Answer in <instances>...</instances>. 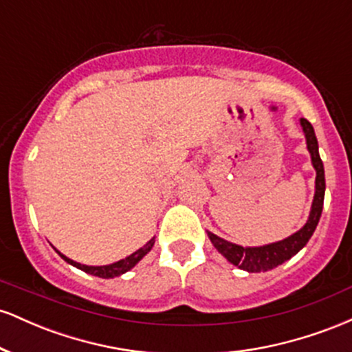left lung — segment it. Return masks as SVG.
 I'll return each mask as SVG.
<instances>
[{"mask_svg": "<svg viewBox=\"0 0 352 352\" xmlns=\"http://www.w3.org/2000/svg\"><path fill=\"white\" fill-rule=\"evenodd\" d=\"M300 124L302 127L306 137V145H308V152L311 155V164H313L314 170H316V185H314V199L313 205H311V212L308 217V221L302 225V228L293 233L292 236L285 238L281 241H274V243H268L263 246H240L230 241L223 240V238L217 236L215 233L207 232L210 241L213 246L223 254L225 258L232 265L238 266L240 270H245L248 273H260L268 272V270L276 268L278 265H283L288 261L289 258L294 256L309 241L313 236L314 230L318 227V221L321 218L322 204H324V167H322V160L319 157L318 151V139L314 134V129L306 119H300Z\"/></svg>", "mask_w": 352, "mask_h": 352, "instance_id": "left-lung-1", "label": "left lung"}]
</instances>
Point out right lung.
Returning <instances> with one entry per match:
<instances>
[{
    "label": "right lung",
    "instance_id": "right-lung-1",
    "mask_svg": "<svg viewBox=\"0 0 352 352\" xmlns=\"http://www.w3.org/2000/svg\"><path fill=\"white\" fill-rule=\"evenodd\" d=\"M153 243H155V236L151 238V240H148L147 243H145V245L142 246V248H139V250H137V252H134L132 254H129V256H125L124 260H119V261H116V263L104 265V266H87V265H80V263H78V261H74V260H71V258H67L66 254H63L60 252H58V250H56V248H54V250H56V253H58L59 256L63 258L64 261H67V263H69V265L76 266V268L82 270V272H86V273H89V274H92V276L106 278V280H109V278L120 276V274L127 273L129 270L134 268V266H135L137 263H139L140 260H142L145 254L151 252Z\"/></svg>",
    "mask_w": 352,
    "mask_h": 352
}]
</instances>
